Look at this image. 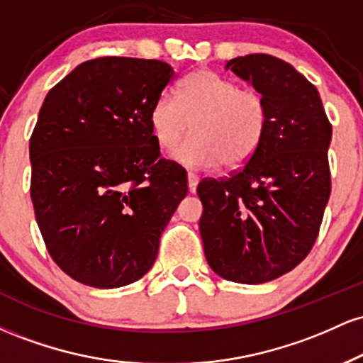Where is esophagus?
<instances>
[{
	"label": "esophagus",
	"instance_id": "obj_1",
	"mask_svg": "<svg viewBox=\"0 0 363 363\" xmlns=\"http://www.w3.org/2000/svg\"><path fill=\"white\" fill-rule=\"evenodd\" d=\"M198 182H199V177L196 176V174L187 172V186H189L191 193H194L196 187H198Z\"/></svg>",
	"mask_w": 363,
	"mask_h": 363
}]
</instances>
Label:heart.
<instances>
[{
    "mask_svg": "<svg viewBox=\"0 0 363 363\" xmlns=\"http://www.w3.org/2000/svg\"><path fill=\"white\" fill-rule=\"evenodd\" d=\"M150 128L162 150L189 169H239L252 160L269 126L268 104L259 91L240 89L211 69L187 74L177 99L160 95L150 109Z\"/></svg>",
    "mask_w": 363,
    "mask_h": 363,
    "instance_id": "obj_1",
    "label": "heart"
}]
</instances>
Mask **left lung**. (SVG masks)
Wrapping results in <instances>:
<instances>
[{
    "label": "left lung",
    "mask_w": 363,
    "mask_h": 363,
    "mask_svg": "<svg viewBox=\"0 0 363 363\" xmlns=\"http://www.w3.org/2000/svg\"><path fill=\"white\" fill-rule=\"evenodd\" d=\"M227 68L264 97L269 126L251 162L198 184L199 232L218 277L257 285L291 272L318 239L331 194V123L318 89L289 62L247 54Z\"/></svg>",
    "instance_id": "left-lung-1"
}]
</instances>
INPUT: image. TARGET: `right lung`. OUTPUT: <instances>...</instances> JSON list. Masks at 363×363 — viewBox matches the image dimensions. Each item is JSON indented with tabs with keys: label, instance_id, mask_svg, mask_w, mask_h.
I'll list each match as a JSON object with an SVG mask.
<instances>
[{
	"label": "right lung",
	"instance_id": "obj_1",
	"mask_svg": "<svg viewBox=\"0 0 363 363\" xmlns=\"http://www.w3.org/2000/svg\"><path fill=\"white\" fill-rule=\"evenodd\" d=\"M174 78L164 61L104 56L45 95L30 136V198L52 261L83 285L140 280L186 198V169L160 158L148 119Z\"/></svg>",
	"mask_w": 363,
	"mask_h": 363
}]
</instances>
